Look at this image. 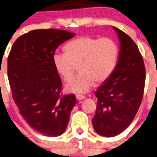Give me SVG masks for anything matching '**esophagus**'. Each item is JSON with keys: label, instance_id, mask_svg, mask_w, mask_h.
<instances>
[{"label": "esophagus", "instance_id": "obj_1", "mask_svg": "<svg viewBox=\"0 0 157 157\" xmlns=\"http://www.w3.org/2000/svg\"><path fill=\"white\" fill-rule=\"evenodd\" d=\"M76 97H77V99H78V100H81V99H85V98H86V96L83 94H77L76 95Z\"/></svg>", "mask_w": 157, "mask_h": 157}]
</instances>
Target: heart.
Instances as JSON below:
<instances>
[{
  "label": "heart",
  "mask_w": 157,
  "mask_h": 157,
  "mask_svg": "<svg viewBox=\"0 0 157 157\" xmlns=\"http://www.w3.org/2000/svg\"><path fill=\"white\" fill-rule=\"evenodd\" d=\"M64 54L56 53L53 64L64 81L71 80L78 67V76L66 85L72 93H84L94 83H101L112 76L116 67L119 48L109 37L82 36L64 45Z\"/></svg>",
  "instance_id": "1"
}]
</instances>
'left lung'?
<instances>
[{"instance_id": "8db88e82", "label": "left lung", "mask_w": 157, "mask_h": 157, "mask_svg": "<svg viewBox=\"0 0 157 157\" xmlns=\"http://www.w3.org/2000/svg\"><path fill=\"white\" fill-rule=\"evenodd\" d=\"M114 29L121 43L118 62L112 76L94 93L97 104L93 128L104 137L118 135L132 122L141 104L146 78L138 47L125 33Z\"/></svg>"}]
</instances>
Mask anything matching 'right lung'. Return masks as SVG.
Instances as JSON below:
<instances>
[{
	"instance_id": "1",
	"label": "right lung",
	"mask_w": 157,
	"mask_h": 157,
	"mask_svg": "<svg viewBox=\"0 0 157 157\" xmlns=\"http://www.w3.org/2000/svg\"><path fill=\"white\" fill-rule=\"evenodd\" d=\"M74 36L58 29L32 30L15 41L7 58L13 99L28 124L45 136L64 132L77 103L74 94H62L53 64L58 45Z\"/></svg>"
}]
</instances>
